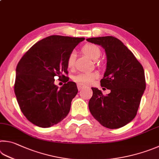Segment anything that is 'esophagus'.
Returning <instances> with one entry per match:
<instances>
[{"label":"esophagus","instance_id":"34e87169","mask_svg":"<svg viewBox=\"0 0 159 159\" xmlns=\"http://www.w3.org/2000/svg\"><path fill=\"white\" fill-rule=\"evenodd\" d=\"M77 87H78V89H79V90H80V89L84 88L85 86L84 85H83V84H80V83H78Z\"/></svg>","mask_w":159,"mask_h":159}]
</instances>
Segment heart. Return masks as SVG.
Instances as JSON below:
<instances>
[{"label":"heart","instance_id":"obj_1","mask_svg":"<svg viewBox=\"0 0 159 159\" xmlns=\"http://www.w3.org/2000/svg\"><path fill=\"white\" fill-rule=\"evenodd\" d=\"M83 53L88 56L92 60H97L102 55L100 48L97 45L92 44H87L83 46L82 47ZM75 60H76V53L74 52L69 55L68 58L67 60V65L69 69H73L75 65ZM99 76L97 72H83V73L79 74L74 77V80L75 81L80 83V84L89 85L94 81V80L97 79Z\"/></svg>","mask_w":159,"mask_h":159}]
</instances>
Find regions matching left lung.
Listing matches in <instances>:
<instances>
[{"mask_svg": "<svg viewBox=\"0 0 159 159\" xmlns=\"http://www.w3.org/2000/svg\"><path fill=\"white\" fill-rule=\"evenodd\" d=\"M86 40L105 49L107 65L100 82L102 87L111 89L108 95H103L99 89L92 88L89 111L106 128L122 127L137 114L146 88L144 69L132 52L116 37H92Z\"/></svg>", "mask_w": 159, "mask_h": 159, "instance_id": "obj_1", "label": "left lung"}]
</instances>
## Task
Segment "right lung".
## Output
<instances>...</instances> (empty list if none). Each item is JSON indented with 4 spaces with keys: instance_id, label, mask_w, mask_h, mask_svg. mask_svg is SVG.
Here are the masks:
<instances>
[{
    "instance_id": "right-lung-1",
    "label": "right lung",
    "mask_w": 159,
    "mask_h": 159,
    "mask_svg": "<svg viewBox=\"0 0 159 159\" xmlns=\"http://www.w3.org/2000/svg\"><path fill=\"white\" fill-rule=\"evenodd\" d=\"M84 37L51 35L34 44L17 65L14 93L23 114L37 126L48 128L65 119L78 93L74 82L68 81L67 60ZM65 84L58 89L54 77Z\"/></svg>"
}]
</instances>
